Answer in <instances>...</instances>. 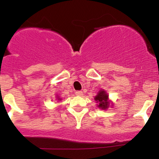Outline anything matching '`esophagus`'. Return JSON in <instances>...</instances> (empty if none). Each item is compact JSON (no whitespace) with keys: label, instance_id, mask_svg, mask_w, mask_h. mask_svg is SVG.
<instances>
[{"label":"esophagus","instance_id":"obj_1","mask_svg":"<svg viewBox=\"0 0 159 159\" xmlns=\"http://www.w3.org/2000/svg\"><path fill=\"white\" fill-rule=\"evenodd\" d=\"M83 92L81 91H77L76 92H75V94L77 95V96H81L82 95Z\"/></svg>","mask_w":159,"mask_h":159}]
</instances>
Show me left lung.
Returning <instances> with one entry per match:
<instances>
[{
	"label": "left lung",
	"instance_id": "8db88e82",
	"mask_svg": "<svg viewBox=\"0 0 159 159\" xmlns=\"http://www.w3.org/2000/svg\"><path fill=\"white\" fill-rule=\"evenodd\" d=\"M95 101L98 103V107L103 110H106L109 107V102H108V95L104 91H99L94 98Z\"/></svg>",
	"mask_w": 159,
	"mask_h": 159
}]
</instances>
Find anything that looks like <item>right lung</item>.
Returning a JSON list of instances; mask_svg holds the SVG:
<instances>
[{"label":"right lung","instance_id":"right-lung-1","mask_svg":"<svg viewBox=\"0 0 159 159\" xmlns=\"http://www.w3.org/2000/svg\"><path fill=\"white\" fill-rule=\"evenodd\" d=\"M58 100H61V99H58Z\"/></svg>","mask_w":159,"mask_h":159}]
</instances>
